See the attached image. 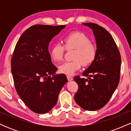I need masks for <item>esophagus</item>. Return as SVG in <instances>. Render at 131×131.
Masks as SVG:
<instances>
[{
    "instance_id": "obj_1",
    "label": "esophagus",
    "mask_w": 131,
    "mask_h": 131,
    "mask_svg": "<svg viewBox=\"0 0 131 131\" xmlns=\"http://www.w3.org/2000/svg\"><path fill=\"white\" fill-rule=\"evenodd\" d=\"M67 78H68V81H72L73 79V78L70 76H67Z\"/></svg>"
}]
</instances>
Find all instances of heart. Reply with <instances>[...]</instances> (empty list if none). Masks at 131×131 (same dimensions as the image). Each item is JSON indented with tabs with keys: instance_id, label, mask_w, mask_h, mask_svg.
<instances>
[{
	"instance_id": "heart-1",
	"label": "heart",
	"mask_w": 131,
	"mask_h": 131,
	"mask_svg": "<svg viewBox=\"0 0 131 131\" xmlns=\"http://www.w3.org/2000/svg\"><path fill=\"white\" fill-rule=\"evenodd\" d=\"M62 40L64 46L56 43L50 49V55L54 62L63 60L65 49L67 50L74 49V51L72 55L73 60L64 63L59 67L61 73L73 75L81 68L82 64L88 67L94 62L97 56V48L84 33L73 31L64 36Z\"/></svg>"
}]
</instances>
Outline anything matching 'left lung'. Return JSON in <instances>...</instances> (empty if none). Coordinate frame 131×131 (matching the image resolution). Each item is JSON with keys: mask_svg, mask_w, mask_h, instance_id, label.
Masks as SVG:
<instances>
[{"mask_svg": "<svg viewBox=\"0 0 131 131\" xmlns=\"http://www.w3.org/2000/svg\"><path fill=\"white\" fill-rule=\"evenodd\" d=\"M84 25L92 29L97 43V56L94 62L82 73L88 79L75 76L78 85L74 100L82 108L95 111L108 102L118 87L121 58L118 47L108 31L95 23Z\"/></svg>", "mask_w": 131, "mask_h": 131, "instance_id": "8db88e82", "label": "left lung"}]
</instances>
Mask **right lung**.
I'll list each match as a JSON object with an SVG mask.
<instances>
[{
    "label": "right lung",
    "instance_id": "1",
    "mask_svg": "<svg viewBox=\"0 0 131 131\" xmlns=\"http://www.w3.org/2000/svg\"><path fill=\"white\" fill-rule=\"evenodd\" d=\"M66 25H36L19 37L11 59L15 88L23 102L31 111L49 112L56 105L58 94L67 82L65 74H55L48 50L49 42Z\"/></svg>",
    "mask_w": 131,
    "mask_h": 131
}]
</instances>
